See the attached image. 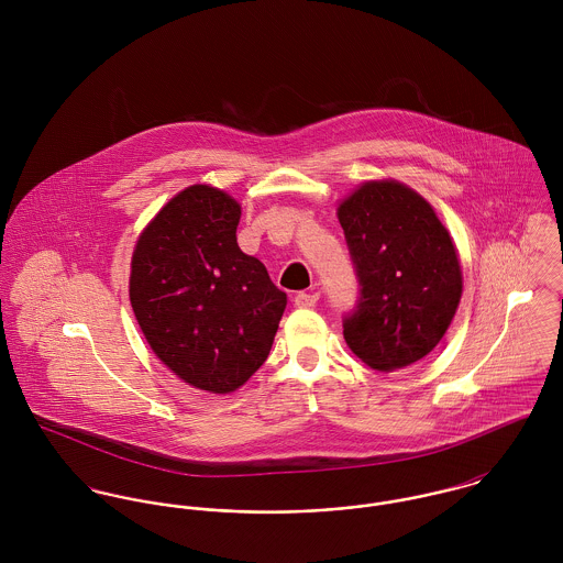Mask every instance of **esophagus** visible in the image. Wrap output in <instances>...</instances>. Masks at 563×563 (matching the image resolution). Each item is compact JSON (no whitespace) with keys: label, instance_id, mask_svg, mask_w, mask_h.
Masks as SVG:
<instances>
[{"label":"esophagus","instance_id":"1","mask_svg":"<svg viewBox=\"0 0 563 563\" xmlns=\"http://www.w3.org/2000/svg\"><path fill=\"white\" fill-rule=\"evenodd\" d=\"M319 292H299L297 297H295V306L297 308H312V306H317V301H319Z\"/></svg>","mask_w":563,"mask_h":563}]
</instances>
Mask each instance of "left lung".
Masks as SVG:
<instances>
[{"label": "left lung", "instance_id": "left-lung-1", "mask_svg": "<svg viewBox=\"0 0 563 563\" xmlns=\"http://www.w3.org/2000/svg\"><path fill=\"white\" fill-rule=\"evenodd\" d=\"M362 295L344 321L349 349L393 373L429 355L462 301L457 249L433 206L397 179L362 181L338 203Z\"/></svg>", "mask_w": 563, "mask_h": 563}]
</instances>
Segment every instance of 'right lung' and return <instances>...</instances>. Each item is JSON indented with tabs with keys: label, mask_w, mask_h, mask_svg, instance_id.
Masks as SVG:
<instances>
[{
	"label": "right lung",
	"mask_w": 563,
	"mask_h": 563,
	"mask_svg": "<svg viewBox=\"0 0 563 563\" xmlns=\"http://www.w3.org/2000/svg\"><path fill=\"white\" fill-rule=\"evenodd\" d=\"M241 203L210 184L170 197L132 253L130 303L162 364L184 384L230 395L266 362L286 292L239 246Z\"/></svg>",
	"instance_id": "add662e5"
}]
</instances>
